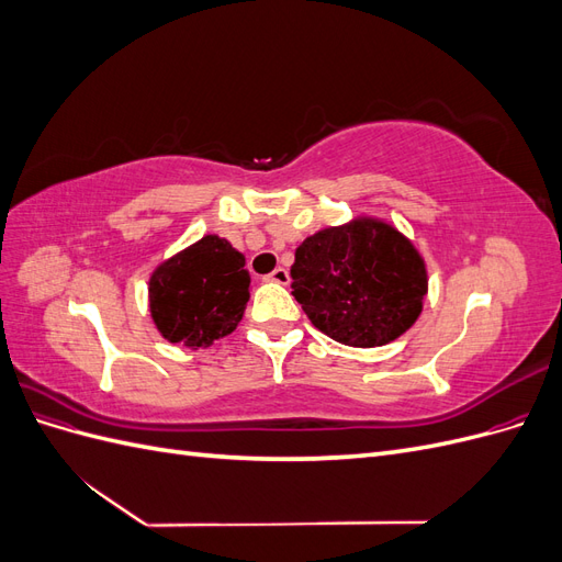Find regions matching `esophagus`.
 I'll list each match as a JSON object with an SVG mask.
<instances>
[{
    "label": "esophagus",
    "instance_id": "obj_1",
    "mask_svg": "<svg viewBox=\"0 0 562 562\" xmlns=\"http://www.w3.org/2000/svg\"><path fill=\"white\" fill-rule=\"evenodd\" d=\"M265 279H267V281H274V283H281V285H285L288 281H291V274H288V269H283V267H277V269L271 271V274H267Z\"/></svg>",
    "mask_w": 562,
    "mask_h": 562
}]
</instances>
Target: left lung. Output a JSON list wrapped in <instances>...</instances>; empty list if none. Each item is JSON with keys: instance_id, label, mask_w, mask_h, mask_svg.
<instances>
[{"instance_id": "1", "label": "left lung", "mask_w": 562, "mask_h": 562, "mask_svg": "<svg viewBox=\"0 0 562 562\" xmlns=\"http://www.w3.org/2000/svg\"><path fill=\"white\" fill-rule=\"evenodd\" d=\"M293 295L314 326L347 347L394 342L422 314L427 267L380 220L321 229L295 250Z\"/></svg>"}]
</instances>
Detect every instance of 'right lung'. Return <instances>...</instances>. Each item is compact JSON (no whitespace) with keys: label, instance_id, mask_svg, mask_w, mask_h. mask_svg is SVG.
Wrapping results in <instances>:
<instances>
[{"label":"right lung","instance_id":"right-lung-1","mask_svg":"<svg viewBox=\"0 0 562 562\" xmlns=\"http://www.w3.org/2000/svg\"><path fill=\"white\" fill-rule=\"evenodd\" d=\"M246 258L215 234L180 250L149 279V312L168 342L199 349L229 335L246 312Z\"/></svg>","mask_w":562,"mask_h":562}]
</instances>
